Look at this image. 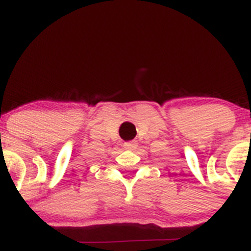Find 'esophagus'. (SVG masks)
I'll return each mask as SVG.
<instances>
[{
  "label": "esophagus",
  "mask_w": 251,
  "mask_h": 251,
  "mask_svg": "<svg viewBox=\"0 0 251 251\" xmlns=\"http://www.w3.org/2000/svg\"><path fill=\"white\" fill-rule=\"evenodd\" d=\"M137 146H138V144L135 143V142H127V143L124 144V149L129 150V151H132V150L137 149Z\"/></svg>",
  "instance_id": "esophagus-1"
}]
</instances>
